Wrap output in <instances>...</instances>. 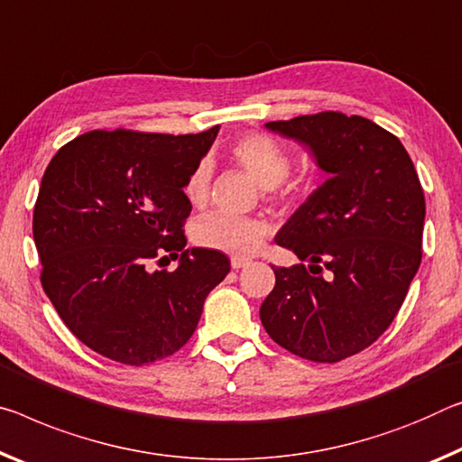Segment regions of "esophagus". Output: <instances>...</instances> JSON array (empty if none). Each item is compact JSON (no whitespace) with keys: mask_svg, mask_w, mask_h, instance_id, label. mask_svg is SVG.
Returning <instances> with one entry per match:
<instances>
[{"mask_svg":"<svg viewBox=\"0 0 462 462\" xmlns=\"http://www.w3.org/2000/svg\"><path fill=\"white\" fill-rule=\"evenodd\" d=\"M230 263H232V269H243V267H246L251 261H248L246 257H232Z\"/></svg>","mask_w":462,"mask_h":462,"instance_id":"esophagus-1","label":"esophagus"}]
</instances>
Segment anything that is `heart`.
<instances>
[{"label":"heart","mask_w":462,"mask_h":462,"mask_svg":"<svg viewBox=\"0 0 462 462\" xmlns=\"http://www.w3.org/2000/svg\"><path fill=\"white\" fill-rule=\"evenodd\" d=\"M228 156L265 189L269 201H290L304 189L302 180H290L291 153L269 134H245L228 143ZM214 164L201 158L189 171L182 193L195 208H203L211 195ZM195 245L230 254H253L269 234V224L259 217H238L214 211L193 224Z\"/></svg>","instance_id":"obj_1"}]
</instances>
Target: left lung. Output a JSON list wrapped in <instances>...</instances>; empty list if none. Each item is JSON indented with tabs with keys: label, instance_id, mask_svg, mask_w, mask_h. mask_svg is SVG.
Segmentation results:
<instances>
[{
	"label": "left lung",
	"instance_id": "left-lung-1",
	"mask_svg": "<svg viewBox=\"0 0 462 462\" xmlns=\"http://www.w3.org/2000/svg\"><path fill=\"white\" fill-rule=\"evenodd\" d=\"M267 129L309 145L331 179L277 232L302 263L273 265L261 323L294 356L341 362L389 328L420 269L421 182L399 137L364 116L325 111Z\"/></svg>",
	"mask_w": 462,
	"mask_h": 462
}]
</instances>
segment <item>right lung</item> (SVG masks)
<instances>
[{"instance_id":"right-lung-1","label":"right lung","mask_w":462,"mask_h":462,"mask_svg":"<svg viewBox=\"0 0 462 462\" xmlns=\"http://www.w3.org/2000/svg\"><path fill=\"white\" fill-rule=\"evenodd\" d=\"M217 129H94L60 148L42 174L32 216L42 290L69 331L108 360L172 356L228 275L224 253L187 251L182 230L191 214L182 185ZM168 256L180 267L153 272Z\"/></svg>"}]
</instances>
